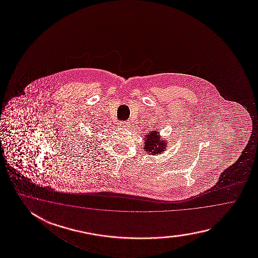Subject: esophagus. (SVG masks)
<instances>
[{
  "mask_svg": "<svg viewBox=\"0 0 258 258\" xmlns=\"http://www.w3.org/2000/svg\"><path fill=\"white\" fill-rule=\"evenodd\" d=\"M120 124H121V126L122 128H129V123L128 122H121Z\"/></svg>",
  "mask_w": 258,
  "mask_h": 258,
  "instance_id": "1",
  "label": "esophagus"
}]
</instances>
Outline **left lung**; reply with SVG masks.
Instances as JSON below:
<instances>
[{
	"mask_svg": "<svg viewBox=\"0 0 258 258\" xmlns=\"http://www.w3.org/2000/svg\"><path fill=\"white\" fill-rule=\"evenodd\" d=\"M168 142L166 140H161L159 137V132H150L148 135L146 136L145 138V151L151 155H156V154H161L167 147Z\"/></svg>",
	"mask_w": 258,
	"mask_h": 258,
	"instance_id": "obj_1",
	"label": "left lung"
}]
</instances>
